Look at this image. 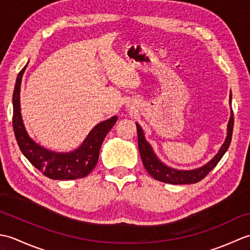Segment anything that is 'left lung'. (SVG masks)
I'll return each instance as SVG.
<instances>
[{
  "label": "left lung",
  "instance_id": "8db88e82",
  "mask_svg": "<svg viewBox=\"0 0 250 250\" xmlns=\"http://www.w3.org/2000/svg\"><path fill=\"white\" fill-rule=\"evenodd\" d=\"M231 98L232 95L230 94V103ZM233 125H234V117H233L232 110L229 125H228L227 139L224 143V145L220 148L219 152L213 158V160H210L208 163L205 164L204 167L192 169V171H177V169L169 168L168 167L164 166L162 162L159 161V159L156 157L152 148L145 140L144 133H143V130L141 129L140 125L136 124L137 139H139L137 141H139V149L143 164H144L146 171L150 174V176L159 180V182L172 185H187L198 183L200 180L203 179L206 175L218 164V162L221 160V158L224 157L226 151L228 150L232 140Z\"/></svg>",
  "mask_w": 250,
  "mask_h": 250
}]
</instances>
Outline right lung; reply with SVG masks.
I'll list each match as a JSON object with an SVG mask.
<instances>
[{
  "label": "right lung",
  "mask_w": 250,
  "mask_h": 250,
  "mask_svg": "<svg viewBox=\"0 0 250 250\" xmlns=\"http://www.w3.org/2000/svg\"><path fill=\"white\" fill-rule=\"evenodd\" d=\"M26 65L18 74L13 94V128L21 152L33 167L51 179L68 180L86 177L95 167L99 160L100 148L113 128L117 117L105 120L94 126L83 145L70 153L49 151L32 141L25 132L20 113V84Z\"/></svg>",
  "instance_id": "1"
}]
</instances>
